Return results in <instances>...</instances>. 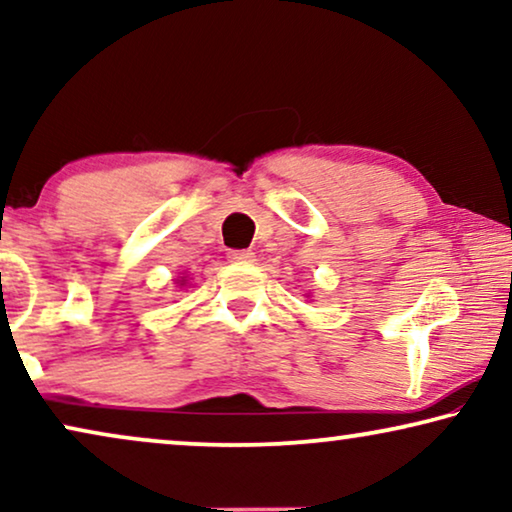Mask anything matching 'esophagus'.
<instances>
[{
    "label": "esophagus",
    "mask_w": 512,
    "mask_h": 512,
    "mask_svg": "<svg viewBox=\"0 0 512 512\" xmlns=\"http://www.w3.org/2000/svg\"><path fill=\"white\" fill-rule=\"evenodd\" d=\"M228 258L233 263H251L254 261V254H251L249 249H233V251H228Z\"/></svg>",
    "instance_id": "34e87169"
}]
</instances>
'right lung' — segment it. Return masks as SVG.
I'll return each instance as SVG.
<instances>
[{
  "mask_svg": "<svg viewBox=\"0 0 512 512\" xmlns=\"http://www.w3.org/2000/svg\"><path fill=\"white\" fill-rule=\"evenodd\" d=\"M179 284H181V286H184V284H186V277H181V279H179Z\"/></svg>",
  "mask_w": 512,
  "mask_h": 512,
  "instance_id": "right-lung-1",
  "label": "right lung"
}]
</instances>
